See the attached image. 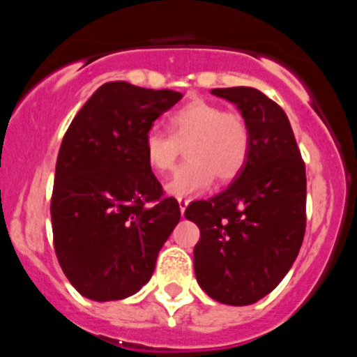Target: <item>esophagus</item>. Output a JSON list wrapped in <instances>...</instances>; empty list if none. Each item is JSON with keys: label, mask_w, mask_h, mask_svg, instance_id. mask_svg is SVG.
Listing matches in <instances>:
<instances>
[{"label": "esophagus", "mask_w": 357, "mask_h": 357, "mask_svg": "<svg viewBox=\"0 0 357 357\" xmlns=\"http://www.w3.org/2000/svg\"><path fill=\"white\" fill-rule=\"evenodd\" d=\"M188 204H189L188 198H178V207H181L182 216H184V211H185V207H188Z\"/></svg>", "instance_id": "34e87169"}]
</instances>
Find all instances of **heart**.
<instances>
[{
	"label": "heart",
	"mask_w": 357,
	"mask_h": 357,
	"mask_svg": "<svg viewBox=\"0 0 357 357\" xmlns=\"http://www.w3.org/2000/svg\"><path fill=\"white\" fill-rule=\"evenodd\" d=\"M168 134L144 135V157L151 172L168 173L184 148L188 162L176 169L166 189L176 198L191 197L220 182L234 181L250 155L252 132L247 118L220 103L193 98L166 119Z\"/></svg>",
	"instance_id": "b5f03b06"
}]
</instances>
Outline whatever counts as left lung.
Listing matches in <instances>:
<instances>
[{"instance_id":"1","label":"left lung","mask_w":357,"mask_h":357,"mask_svg":"<svg viewBox=\"0 0 357 357\" xmlns=\"http://www.w3.org/2000/svg\"><path fill=\"white\" fill-rule=\"evenodd\" d=\"M236 103L252 132L250 155L232 184L191 202L185 218L200 229L195 275L229 305H248L277 288L305 232V164L286 112L254 87L213 89Z\"/></svg>"}]
</instances>
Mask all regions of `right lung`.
<instances>
[{
    "mask_svg": "<svg viewBox=\"0 0 357 357\" xmlns=\"http://www.w3.org/2000/svg\"><path fill=\"white\" fill-rule=\"evenodd\" d=\"M182 98L107 82L78 110L56 157L52 229L56 259L80 295L121 301L155 270L181 207L144 157V135Z\"/></svg>",
    "mask_w": 357,
    "mask_h": 357,
    "instance_id": "right-lung-1",
    "label": "right lung"
}]
</instances>
